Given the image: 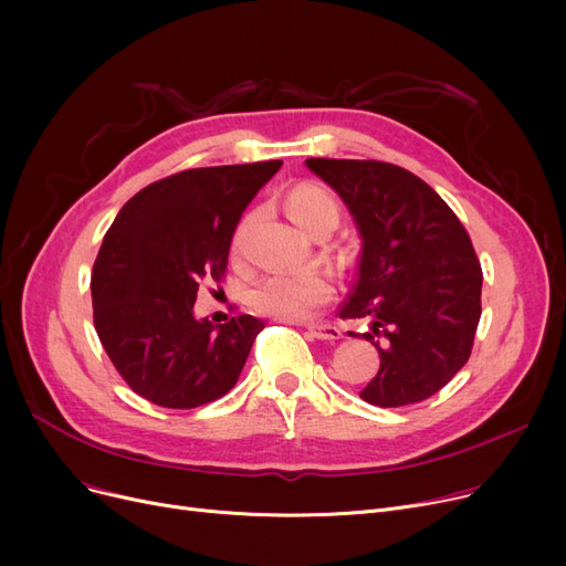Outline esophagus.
<instances>
[{
  "label": "esophagus",
  "instance_id": "esophagus-1",
  "mask_svg": "<svg viewBox=\"0 0 566 566\" xmlns=\"http://www.w3.org/2000/svg\"><path fill=\"white\" fill-rule=\"evenodd\" d=\"M307 331L316 339H325V342H335V339L342 337L339 328H337V325H333V323H310Z\"/></svg>",
  "mask_w": 566,
  "mask_h": 566
}]
</instances>
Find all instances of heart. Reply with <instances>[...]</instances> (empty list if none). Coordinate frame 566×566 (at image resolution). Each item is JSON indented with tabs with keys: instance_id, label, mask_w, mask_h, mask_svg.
<instances>
[{
	"instance_id": "b5f03b06",
	"label": "heart",
	"mask_w": 566,
	"mask_h": 566,
	"mask_svg": "<svg viewBox=\"0 0 566 566\" xmlns=\"http://www.w3.org/2000/svg\"><path fill=\"white\" fill-rule=\"evenodd\" d=\"M286 211L293 222L314 233L321 227H333L339 220V206L328 190L314 184L293 188L286 199ZM241 238V233H238ZM235 238V245H238ZM335 284L323 273H280L265 277L250 291V305L256 312L286 321H303L321 305L328 303Z\"/></svg>"
}]
</instances>
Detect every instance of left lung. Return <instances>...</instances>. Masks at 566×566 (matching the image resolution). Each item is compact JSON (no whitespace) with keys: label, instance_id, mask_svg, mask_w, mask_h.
I'll list each match as a JSON object with an SVG mask.
<instances>
[{"label":"left lung","instance_id":"obj_1","mask_svg":"<svg viewBox=\"0 0 566 566\" xmlns=\"http://www.w3.org/2000/svg\"><path fill=\"white\" fill-rule=\"evenodd\" d=\"M363 238L342 318H367L380 369L360 397L418 403L468 363L482 316V265L452 208L422 178L378 160L310 158ZM355 337L353 333H348Z\"/></svg>","mask_w":566,"mask_h":566}]
</instances>
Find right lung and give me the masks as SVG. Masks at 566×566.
<instances>
[{
  "instance_id": "right-lung-1",
  "label": "right lung",
  "mask_w": 566,
  "mask_h": 566,
  "mask_svg": "<svg viewBox=\"0 0 566 566\" xmlns=\"http://www.w3.org/2000/svg\"><path fill=\"white\" fill-rule=\"evenodd\" d=\"M282 160L186 169L139 190L107 229L92 273L94 325L130 390L197 408L241 376L263 321L195 318L201 280L222 282L248 203Z\"/></svg>"
}]
</instances>
